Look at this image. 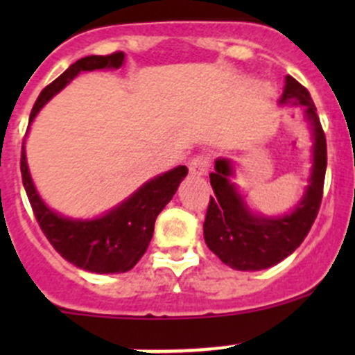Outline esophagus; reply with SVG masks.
<instances>
[{"label":"esophagus","mask_w":355,"mask_h":355,"mask_svg":"<svg viewBox=\"0 0 355 355\" xmlns=\"http://www.w3.org/2000/svg\"><path fill=\"white\" fill-rule=\"evenodd\" d=\"M211 166V156L202 153V155H198L192 157V161L189 163V170H191L192 175H206L207 170Z\"/></svg>","instance_id":"esophagus-1"}]
</instances>
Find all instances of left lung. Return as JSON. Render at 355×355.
Here are the masks:
<instances>
[{"instance_id": "1", "label": "left lung", "mask_w": 355, "mask_h": 355, "mask_svg": "<svg viewBox=\"0 0 355 355\" xmlns=\"http://www.w3.org/2000/svg\"><path fill=\"white\" fill-rule=\"evenodd\" d=\"M300 105L313 128V173L306 194L290 214L264 218L252 214L228 177L234 173L228 159H216L209 175L214 198L204 220V241L227 266L239 271H259L275 266L302 244L309 234L323 199L327 173V137L309 91L287 75L280 105Z\"/></svg>"}]
</instances>
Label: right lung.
<instances>
[{
  "mask_svg": "<svg viewBox=\"0 0 355 355\" xmlns=\"http://www.w3.org/2000/svg\"><path fill=\"white\" fill-rule=\"evenodd\" d=\"M123 60V53L116 51L106 56H85L75 62L56 80L42 89L31 111L28 123H32L39 110L80 71L120 68ZM20 171L34 216L49 244L68 263L91 273H125L139 263L153 239L157 214L170 202L180 182L189 173L187 166H177L146 182L137 192L105 216L96 220H70L49 209L39 198L28 173L24 144Z\"/></svg>",
  "mask_w": 355,
  "mask_h": 355,
  "instance_id": "add662e5",
  "label": "right lung"
}]
</instances>
